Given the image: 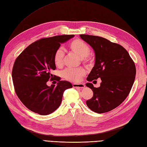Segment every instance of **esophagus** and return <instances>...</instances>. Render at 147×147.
<instances>
[{
	"instance_id": "1",
	"label": "esophagus",
	"mask_w": 147,
	"mask_h": 147,
	"mask_svg": "<svg viewBox=\"0 0 147 147\" xmlns=\"http://www.w3.org/2000/svg\"><path fill=\"white\" fill-rule=\"evenodd\" d=\"M73 88H84L85 87V85L84 84H76V83H73Z\"/></svg>"
}]
</instances>
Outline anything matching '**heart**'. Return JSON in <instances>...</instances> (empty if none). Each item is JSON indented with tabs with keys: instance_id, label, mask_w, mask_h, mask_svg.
<instances>
[{
	"instance_id": "1",
	"label": "heart",
	"mask_w": 147,
	"mask_h": 147,
	"mask_svg": "<svg viewBox=\"0 0 147 147\" xmlns=\"http://www.w3.org/2000/svg\"><path fill=\"white\" fill-rule=\"evenodd\" d=\"M69 50L74 53L81 58V60L85 64L89 63L91 61L89 57L90 47L89 45L80 39H74L71 41L68 44ZM64 52L61 49L56 50L54 53L53 60L55 65L60 67L63 64ZM85 70L82 68L66 69L62 73V76L66 80L71 82H78L85 74Z\"/></svg>"
}]
</instances>
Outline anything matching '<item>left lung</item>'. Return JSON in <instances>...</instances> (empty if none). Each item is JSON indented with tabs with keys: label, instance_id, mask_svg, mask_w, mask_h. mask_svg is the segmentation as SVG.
<instances>
[{
	"label": "left lung",
	"instance_id": "obj_1",
	"mask_svg": "<svg viewBox=\"0 0 147 147\" xmlns=\"http://www.w3.org/2000/svg\"><path fill=\"white\" fill-rule=\"evenodd\" d=\"M95 53V64L88 75L86 86L93 91V97L86 101L88 107L96 113L111 111L121 104L134 84L136 74L135 63L121 45L104 38L80 35ZM100 78V87H93L90 82Z\"/></svg>",
	"mask_w": 147,
	"mask_h": 147
}]
</instances>
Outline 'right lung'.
<instances>
[{"mask_svg":"<svg viewBox=\"0 0 147 147\" xmlns=\"http://www.w3.org/2000/svg\"><path fill=\"white\" fill-rule=\"evenodd\" d=\"M74 36L59 35L42 38L30 45L14 63L12 80L18 98L29 110L46 115L55 111L61 103L66 89L73 88L66 81H59L56 86L47 82L56 69L53 56L61 43Z\"/></svg>","mask_w":147,"mask_h":147,"instance_id":"1","label":"right lung"}]
</instances>
